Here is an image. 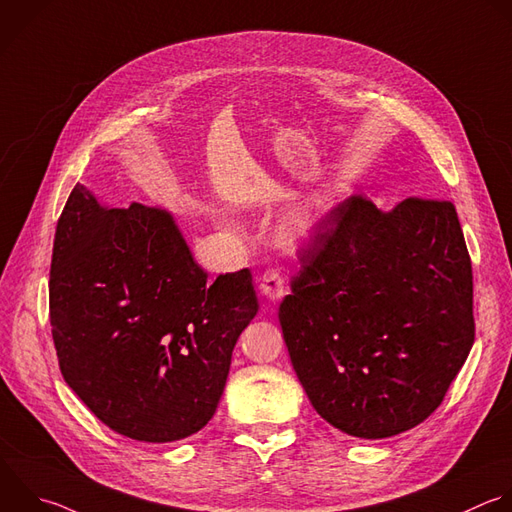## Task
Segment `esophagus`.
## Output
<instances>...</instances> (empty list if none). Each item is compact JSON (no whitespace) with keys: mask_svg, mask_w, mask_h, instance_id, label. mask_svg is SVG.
<instances>
[{"mask_svg":"<svg viewBox=\"0 0 512 512\" xmlns=\"http://www.w3.org/2000/svg\"><path fill=\"white\" fill-rule=\"evenodd\" d=\"M283 287H285L283 277L279 275V271L271 269V271L263 273L261 283H259V293L269 301H277L283 295Z\"/></svg>","mask_w":512,"mask_h":512,"instance_id":"1","label":"esophagus"}]
</instances>
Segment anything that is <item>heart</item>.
I'll use <instances>...</instances> for the list:
<instances>
[{
	"label": "heart",
	"mask_w": 512,
	"mask_h": 512,
	"mask_svg": "<svg viewBox=\"0 0 512 512\" xmlns=\"http://www.w3.org/2000/svg\"><path fill=\"white\" fill-rule=\"evenodd\" d=\"M313 229V215L305 209H299L287 223L283 229V237L287 241V245L291 247H299L301 243H305V239L309 237Z\"/></svg>",
	"instance_id": "obj_1"
}]
</instances>
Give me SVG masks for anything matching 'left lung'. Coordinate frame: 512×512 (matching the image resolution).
Instances as JSON below:
<instances>
[{
	"label": "left lung",
	"mask_w": 512,
	"mask_h": 512,
	"mask_svg": "<svg viewBox=\"0 0 512 512\" xmlns=\"http://www.w3.org/2000/svg\"><path fill=\"white\" fill-rule=\"evenodd\" d=\"M301 255L279 323L315 412L378 440L424 422L474 344L472 265L448 201L352 197Z\"/></svg>",
	"instance_id": "8db88e82"
}]
</instances>
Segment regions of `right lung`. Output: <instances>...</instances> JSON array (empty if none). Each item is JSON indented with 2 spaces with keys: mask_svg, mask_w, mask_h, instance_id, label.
<instances>
[{
  "mask_svg": "<svg viewBox=\"0 0 512 512\" xmlns=\"http://www.w3.org/2000/svg\"><path fill=\"white\" fill-rule=\"evenodd\" d=\"M249 269L207 285L173 217L110 209L76 185L58 219L50 323L66 384L114 432L175 442L223 396L233 348L257 315Z\"/></svg>",
  "mask_w": 512,
  "mask_h": 512,
  "instance_id": "add662e5",
  "label": "right lung"
}]
</instances>
